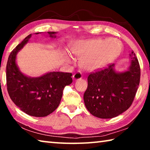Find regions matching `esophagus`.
<instances>
[{"mask_svg": "<svg viewBox=\"0 0 150 150\" xmlns=\"http://www.w3.org/2000/svg\"><path fill=\"white\" fill-rule=\"evenodd\" d=\"M81 78H82V73H81L80 71H78L77 73H75V74L73 75V79L74 80L81 79Z\"/></svg>", "mask_w": 150, "mask_h": 150, "instance_id": "esophagus-1", "label": "esophagus"}]
</instances>
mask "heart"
<instances>
[{"label": "heart", "instance_id": "heart-1", "mask_svg": "<svg viewBox=\"0 0 150 150\" xmlns=\"http://www.w3.org/2000/svg\"><path fill=\"white\" fill-rule=\"evenodd\" d=\"M122 47V43L114 38L106 40L95 39L78 42L73 47V53L82 57L81 63L84 69L96 71L117 57Z\"/></svg>", "mask_w": 150, "mask_h": 150}]
</instances>
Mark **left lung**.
<instances>
[{"mask_svg": "<svg viewBox=\"0 0 150 150\" xmlns=\"http://www.w3.org/2000/svg\"><path fill=\"white\" fill-rule=\"evenodd\" d=\"M128 71H115V64L91 73L83 98L91 115L100 118H112L130 108L140 80V67L133 51Z\"/></svg>", "mask_w": 150, "mask_h": 150, "instance_id": "obj_1", "label": "left lung"}]
</instances>
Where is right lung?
<instances>
[{
  "label": "right lung",
  "mask_w": 150,
  "mask_h": 150,
  "mask_svg": "<svg viewBox=\"0 0 150 150\" xmlns=\"http://www.w3.org/2000/svg\"><path fill=\"white\" fill-rule=\"evenodd\" d=\"M47 34L51 38H56V32ZM31 36L30 34L25 38L9 55L6 65L7 90L11 100L20 110L30 116L44 117L58 107L65 87L72 83V74L54 71L39 77H30L20 71L16 63V55Z\"/></svg>",
  "instance_id": "add662e5"
}]
</instances>
